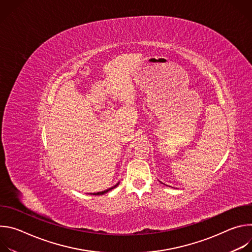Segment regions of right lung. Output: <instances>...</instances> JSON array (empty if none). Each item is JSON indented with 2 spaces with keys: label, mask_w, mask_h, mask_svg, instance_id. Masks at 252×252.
Here are the masks:
<instances>
[{
  "label": "right lung",
  "mask_w": 252,
  "mask_h": 252,
  "mask_svg": "<svg viewBox=\"0 0 252 252\" xmlns=\"http://www.w3.org/2000/svg\"><path fill=\"white\" fill-rule=\"evenodd\" d=\"M118 186V185H117ZM116 186V187H117ZM116 187H114V188H116ZM114 188H112V189H106V190H103V191H100V192H96V193H93V195H100V194H103V193H106L107 191H110L111 189H113Z\"/></svg>",
  "instance_id": "add662e5"
}]
</instances>
